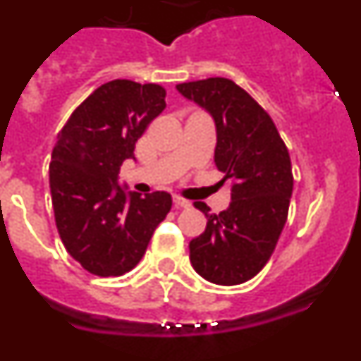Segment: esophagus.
Instances as JSON below:
<instances>
[{
    "label": "esophagus",
    "mask_w": 361,
    "mask_h": 361,
    "mask_svg": "<svg viewBox=\"0 0 361 361\" xmlns=\"http://www.w3.org/2000/svg\"><path fill=\"white\" fill-rule=\"evenodd\" d=\"M173 206L177 209L180 208H190V200L183 199V197H173Z\"/></svg>",
    "instance_id": "esophagus-1"
}]
</instances>
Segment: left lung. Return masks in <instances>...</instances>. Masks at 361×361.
<instances>
[{
  "label": "left lung",
  "instance_id": "left-lung-1",
  "mask_svg": "<svg viewBox=\"0 0 361 361\" xmlns=\"http://www.w3.org/2000/svg\"><path fill=\"white\" fill-rule=\"evenodd\" d=\"M177 90L204 106L215 119V164L231 178V202L209 215L190 242L191 266L219 286H237L262 271L276 247L289 213L293 170L288 146L266 110L244 88L226 78L177 85Z\"/></svg>",
  "mask_w": 361,
  "mask_h": 361
}]
</instances>
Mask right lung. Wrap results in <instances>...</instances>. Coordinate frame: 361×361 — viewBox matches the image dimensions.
Returning <instances> with one entry per match:
<instances>
[{"label":"right lung","instance_id":"right-lung-1","mask_svg":"<svg viewBox=\"0 0 361 361\" xmlns=\"http://www.w3.org/2000/svg\"><path fill=\"white\" fill-rule=\"evenodd\" d=\"M155 82L114 79L92 92L57 133L50 161L54 216L66 251L92 275L121 276L141 262L171 195H126L117 184L148 124L166 108Z\"/></svg>","mask_w":361,"mask_h":361}]
</instances>
